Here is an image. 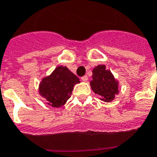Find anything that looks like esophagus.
<instances>
[{
    "label": "esophagus",
    "mask_w": 157,
    "mask_h": 157,
    "mask_svg": "<svg viewBox=\"0 0 157 157\" xmlns=\"http://www.w3.org/2000/svg\"><path fill=\"white\" fill-rule=\"evenodd\" d=\"M81 80L82 82H87V80H88V77H87V75L82 76V77L81 78Z\"/></svg>",
    "instance_id": "1"
}]
</instances>
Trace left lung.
<instances>
[{
    "mask_svg": "<svg viewBox=\"0 0 157 157\" xmlns=\"http://www.w3.org/2000/svg\"><path fill=\"white\" fill-rule=\"evenodd\" d=\"M90 86L93 91L101 97L100 99L105 102L112 101L119 94V82L103 64L95 67L93 70Z\"/></svg>",
    "mask_w": 157,
    "mask_h": 157,
    "instance_id": "obj_1",
    "label": "left lung"
}]
</instances>
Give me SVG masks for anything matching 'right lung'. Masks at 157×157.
Returning <instances> with one entry per match:
<instances>
[{"instance_id": "obj_1", "label": "right lung", "mask_w": 157, "mask_h": 157, "mask_svg": "<svg viewBox=\"0 0 157 157\" xmlns=\"http://www.w3.org/2000/svg\"><path fill=\"white\" fill-rule=\"evenodd\" d=\"M79 78L67 67L59 66L50 75L43 78L39 84V94L45 98L48 105L59 108L71 98L73 87L79 83Z\"/></svg>"}]
</instances>
